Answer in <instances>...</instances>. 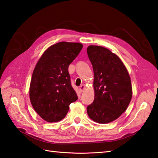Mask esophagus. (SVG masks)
<instances>
[{
	"label": "esophagus",
	"mask_w": 158,
	"mask_h": 158,
	"mask_svg": "<svg viewBox=\"0 0 158 158\" xmlns=\"http://www.w3.org/2000/svg\"><path fill=\"white\" fill-rule=\"evenodd\" d=\"M85 85H82L81 86H80V88H79V91H80V92H82V91H84V89H85Z\"/></svg>",
	"instance_id": "34e87169"
}]
</instances>
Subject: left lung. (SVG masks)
<instances>
[{
	"label": "left lung",
	"instance_id": "1",
	"mask_svg": "<svg viewBox=\"0 0 158 158\" xmlns=\"http://www.w3.org/2000/svg\"><path fill=\"white\" fill-rule=\"evenodd\" d=\"M94 72V101L87 106L89 117L99 123L114 121L126 110L132 96L126 67L115 54L98 46L87 48Z\"/></svg>",
	"mask_w": 158,
	"mask_h": 158
}]
</instances>
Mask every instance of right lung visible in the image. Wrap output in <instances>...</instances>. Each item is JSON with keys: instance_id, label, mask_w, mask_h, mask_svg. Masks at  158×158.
I'll return each mask as SVG.
<instances>
[{"instance_id": "obj_1", "label": "right lung", "mask_w": 158, "mask_h": 158, "mask_svg": "<svg viewBox=\"0 0 158 158\" xmlns=\"http://www.w3.org/2000/svg\"><path fill=\"white\" fill-rule=\"evenodd\" d=\"M82 48L80 43H57L45 51L35 66L30 85L31 104L48 122L65 117L78 96L71 85L68 67Z\"/></svg>"}]
</instances>
